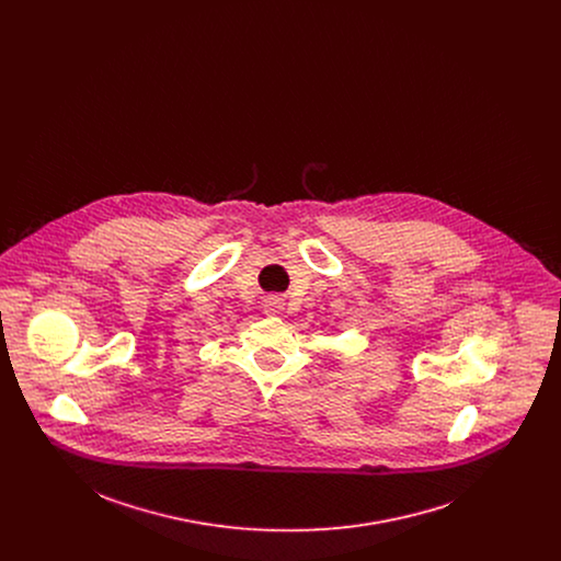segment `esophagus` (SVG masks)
<instances>
[{"instance_id": "esophagus-1", "label": "esophagus", "mask_w": 561, "mask_h": 561, "mask_svg": "<svg viewBox=\"0 0 561 561\" xmlns=\"http://www.w3.org/2000/svg\"><path fill=\"white\" fill-rule=\"evenodd\" d=\"M263 309H265L267 316H278V313L283 311V300H278V298H267L265 305H263Z\"/></svg>"}]
</instances>
